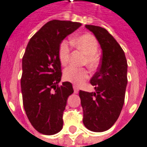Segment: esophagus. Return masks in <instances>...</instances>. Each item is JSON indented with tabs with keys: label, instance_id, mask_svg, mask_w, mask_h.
<instances>
[{
	"label": "esophagus",
	"instance_id": "esophagus-1",
	"mask_svg": "<svg viewBox=\"0 0 147 147\" xmlns=\"http://www.w3.org/2000/svg\"><path fill=\"white\" fill-rule=\"evenodd\" d=\"M73 87H74V93H75V94H78V91H79L78 88L76 86H74Z\"/></svg>",
	"mask_w": 147,
	"mask_h": 147
}]
</instances>
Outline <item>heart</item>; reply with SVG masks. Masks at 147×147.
<instances>
[{
    "mask_svg": "<svg viewBox=\"0 0 147 147\" xmlns=\"http://www.w3.org/2000/svg\"><path fill=\"white\" fill-rule=\"evenodd\" d=\"M73 43L75 47L85 54L84 65H87L91 69H95L99 65V57L97 53L98 42L94 36L85 33L74 37ZM70 54L69 44L66 40L60 42L57 49L58 60L62 65H66L69 62ZM64 79L75 85H80L89 78V71L86 68H76L73 66L66 68L63 73Z\"/></svg>",
    "mask_w": 147,
    "mask_h": 147,
    "instance_id": "heart-1",
    "label": "heart"
}]
</instances>
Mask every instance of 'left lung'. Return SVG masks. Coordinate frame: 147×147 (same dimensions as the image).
Wrapping results in <instances>:
<instances>
[{"mask_svg": "<svg viewBox=\"0 0 147 147\" xmlns=\"http://www.w3.org/2000/svg\"><path fill=\"white\" fill-rule=\"evenodd\" d=\"M102 50L98 70L90 79L95 92L80 90L83 124L94 132H103L114 125L120 115L127 85L125 53L114 37L104 28L86 25Z\"/></svg>", "mask_w": 147, "mask_h": 147, "instance_id": "obj_1", "label": "left lung"}]
</instances>
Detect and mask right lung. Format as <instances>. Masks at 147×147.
<instances>
[{
    "label": "right lung",
    "mask_w": 147,
    "mask_h": 147,
    "mask_svg": "<svg viewBox=\"0 0 147 147\" xmlns=\"http://www.w3.org/2000/svg\"><path fill=\"white\" fill-rule=\"evenodd\" d=\"M82 25L79 22L53 20L35 33L22 58L21 79L23 106L32 126L39 133L52 135L63 126V112L68 97L74 93L61 78L58 45Z\"/></svg>",
    "instance_id": "obj_1"
}]
</instances>
